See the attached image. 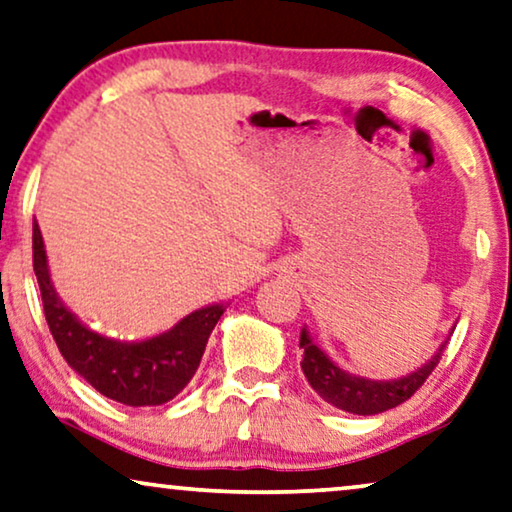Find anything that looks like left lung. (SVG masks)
Wrapping results in <instances>:
<instances>
[{
  "label": "left lung",
  "instance_id": "1",
  "mask_svg": "<svg viewBox=\"0 0 512 512\" xmlns=\"http://www.w3.org/2000/svg\"><path fill=\"white\" fill-rule=\"evenodd\" d=\"M446 344L439 348V353H436L425 367L404 376V379L369 381L342 372L321 348L311 342L307 332L302 330L300 348H305V358H302L300 365L311 388H314L325 402L337 406V409L342 411L358 413V416H374V413L395 409V406L404 404L406 399L416 395V390L427 381V376L434 372V367L439 365Z\"/></svg>",
  "mask_w": 512,
  "mask_h": 512
}]
</instances>
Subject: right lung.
<instances>
[{"label":"right lung","instance_id":"right-lung-1","mask_svg":"<svg viewBox=\"0 0 512 512\" xmlns=\"http://www.w3.org/2000/svg\"><path fill=\"white\" fill-rule=\"evenodd\" d=\"M32 254L50 335L64 360L92 388L127 406H159L180 395L201 365L205 344L224 314V307L198 309L182 318L173 330L147 342H115L85 328L57 298L50 284L46 249L36 221Z\"/></svg>","mask_w":512,"mask_h":512}]
</instances>
